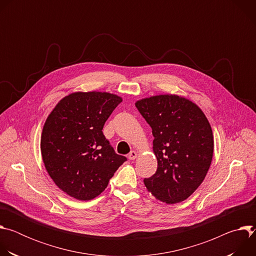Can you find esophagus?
Segmentation results:
<instances>
[{"instance_id":"1","label":"esophagus","mask_w":256,"mask_h":256,"mask_svg":"<svg viewBox=\"0 0 256 256\" xmlns=\"http://www.w3.org/2000/svg\"><path fill=\"white\" fill-rule=\"evenodd\" d=\"M128 157L130 160H134V159L138 157V154H136V151H132V152L128 155Z\"/></svg>"}]
</instances>
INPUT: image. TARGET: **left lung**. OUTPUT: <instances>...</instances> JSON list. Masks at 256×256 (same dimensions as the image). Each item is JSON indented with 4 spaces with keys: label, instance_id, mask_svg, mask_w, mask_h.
<instances>
[{
    "label": "left lung",
    "instance_id": "obj_1",
    "mask_svg": "<svg viewBox=\"0 0 256 256\" xmlns=\"http://www.w3.org/2000/svg\"><path fill=\"white\" fill-rule=\"evenodd\" d=\"M152 128L156 173L144 179L146 188L169 204L190 198L202 184L212 163L214 136L202 109L190 99L172 94L136 102Z\"/></svg>",
    "mask_w": 256,
    "mask_h": 256
}]
</instances>
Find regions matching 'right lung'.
Returning <instances> with one entry per match:
<instances>
[{"label":"right lung","instance_id":"obj_1","mask_svg":"<svg viewBox=\"0 0 256 256\" xmlns=\"http://www.w3.org/2000/svg\"><path fill=\"white\" fill-rule=\"evenodd\" d=\"M122 101L108 92H75L58 101L48 116L40 150L56 186L79 200L98 196L126 158L105 138V122Z\"/></svg>","mask_w":256,"mask_h":256}]
</instances>
